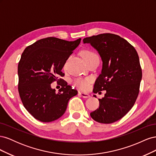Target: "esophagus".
<instances>
[{"label":"esophagus","mask_w":156,"mask_h":156,"mask_svg":"<svg viewBox=\"0 0 156 156\" xmlns=\"http://www.w3.org/2000/svg\"><path fill=\"white\" fill-rule=\"evenodd\" d=\"M79 95H80L81 96H82L84 98H88L90 97V95L87 93H84V92H79L78 93Z\"/></svg>","instance_id":"esophagus-1"}]
</instances>
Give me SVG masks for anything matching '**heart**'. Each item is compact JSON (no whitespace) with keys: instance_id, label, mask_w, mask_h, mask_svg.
Instances as JSON below:
<instances>
[{"instance_id":"heart-1","label":"heart","mask_w":156,"mask_h":156,"mask_svg":"<svg viewBox=\"0 0 156 156\" xmlns=\"http://www.w3.org/2000/svg\"><path fill=\"white\" fill-rule=\"evenodd\" d=\"M83 57L84 60L87 62V61L93 59L94 58L98 57V56L94 52L91 51H84L82 53ZM91 80L89 78L86 79H82V78H78L75 80L74 84L75 85L82 90H86L88 88L89 86V83H90Z\"/></svg>"}]
</instances>
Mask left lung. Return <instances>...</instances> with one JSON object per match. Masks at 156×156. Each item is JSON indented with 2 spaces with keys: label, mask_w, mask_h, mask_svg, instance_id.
<instances>
[{
  "label": "left lung",
  "mask_w": 156,
  "mask_h": 156,
  "mask_svg": "<svg viewBox=\"0 0 156 156\" xmlns=\"http://www.w3.org/2000/svg\"><path fill=\"white\" fill-rule=\"evenodd\" d=\"M83 43L96 49L103 62L94 93L106 90L90 116L99 123H113L130 111L137 98L142 79L137 52L127 40L110 33L85 37Z\"/></svg>",
  "instance_id": "8db88e82"
}]
</instances>
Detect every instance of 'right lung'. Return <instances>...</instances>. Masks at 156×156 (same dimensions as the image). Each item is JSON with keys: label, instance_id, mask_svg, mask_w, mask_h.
<instances>
[{"label": "right lung", "instance_id": "right-lung-1", "mask_svg": "<svg viewBox=\"0 0 156 156\" xmlns=\"http://www.w3.org/2000/svg\"><path fill=\"white\" fill-rule=\"evenodd\" d=\"M49 37L27 47L18 64V90L23 105L30 114L43 122L57 120L66 110L70 98L77 91L59 76H64V66L81 42ZM62 81L58 93L51 88Z\"/></svg>", "mask_w": 156, "mask_h": 156}]
</instances>
